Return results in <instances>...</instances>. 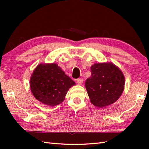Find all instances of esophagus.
<instances>
[{"mask_svg": "<svg viewBox=\"0 0 149 149\" xmlns=\"http://www.w3.org/2000/svg\"><path fill=\"white\" fill-rule=\"evenodd\" d=\"M77 83L78 84L81 85V84H82L83 83V80L82 79H77Z\"/></svg>", "mask_w": 149, "mask_h": 149, "instance_id": "34e87169", "label": "esophagus"}]
</instances>
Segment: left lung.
Returning a JSON list of instances; mask_svg holds the SVG:
<instances>
[{
    "mask_svg": "<svg viewBox=\"0 0 149 149\" xmlns=\"http://www.w3.org/2000/svg\"><path fill=\"white\" fill-rule=\"evenodd\" d=\"M91 75L85 83L91 103L102 108L115 103L122 95L125 77L118 66L111 62L95 63Z\"/></svg>",
    "mask_w": 149,
    "mask_h": 149,
    "instance_id": "8db88e82",
    "label": "left lung"
}]
</instances>
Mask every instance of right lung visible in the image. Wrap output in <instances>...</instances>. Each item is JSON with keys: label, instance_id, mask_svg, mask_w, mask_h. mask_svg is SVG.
<instances>
[{"label": "right lung", "instance_id": "right-lung-1", "mask_svg": "<svg viewBox=\"0 0 149 149\" xmlns=\"http://www.w3.org/2000/svg\"><path fill=\"white\" fill-rule=\"evenodd\" d=\"M75 82L56 63H41L30 79L31 93L43 104L55 106L64 101L69 88Z\"/></svg>", "mask_w": 149, "mask_h": 149}]
</instances>
